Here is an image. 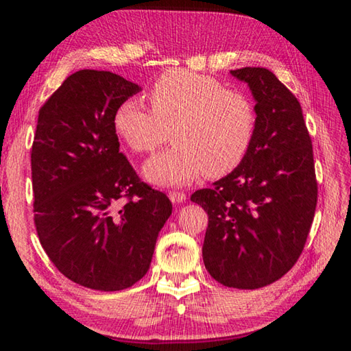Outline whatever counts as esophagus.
Listing matches in <instances>:
<instances>
[{
	"mask_svg": "<svg viewBox=\"0 0 351 351\" xmlns=\"http://www.w3.org/2000/svg\"><path fill=\"white\" fill-rule=\"evenodd\" d=\"M169 198H170L171 203L180 204V203H182L184 199H186V193L181 192V190H170Z\"/></svg>",
	"mask_w": 351,
	"mask_h": 351,
	"instance_id": "obj_1",
	"label": "esophagus"
}]
</instances>
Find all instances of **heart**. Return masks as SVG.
Wrapping results in <instances>:
<instances>
[{"instance_id":"b5f03b06","label":"heart","mask_w":351,"mask_h":351,"mask_svg":"<svg viewBox=\"0 0 351 351\" xmlns=\"http://www.w3.org/2000/svg\"><path fill=\"white\" fill-rule=\"evenodd\" d=\"M152 110L128 99L112 117L116 133L136 153L176 144L148 159L144 175L159 186H180L207 173L219 178L243 162L254 141L257 112L245 93L217 77L171 69L148 91Z\"/></svg>"}]
</instances>
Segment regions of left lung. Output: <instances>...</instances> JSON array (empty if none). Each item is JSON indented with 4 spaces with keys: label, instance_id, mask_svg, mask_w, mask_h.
<instances>
[{
    "label": "left lung",
    "instance_id": "left-lung-1",
    "mask_svg": "<svg viewBox=\"0 0 351 351\" xmlns=\"http://www.w3.org/2000/svg\"><path fill=\"white\" fill-rule=\"evenodd\" d=\"M255 99L257 127L243 162L190 199L209 215L203 260L218 283L257 289L299 260L317 204L311 136L299 100L265 68L230 71Z\"/></svg>",
    "mask_w": 351,
    "mask_h": 351
}]
</instances>
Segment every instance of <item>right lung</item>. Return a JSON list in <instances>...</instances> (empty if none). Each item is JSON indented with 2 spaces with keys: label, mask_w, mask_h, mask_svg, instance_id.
Listing matches in <instances>:
<instances>
[{
  "label": "right lung",
  "mask_w": 351,
  "mask_h": 351,
  "mask_svg": "<svg viewBox=\"0 0 351 351\" xmlns=\"http://www.w3.org/2000/svg\"><path fill=\"white\" fill-rule=\"evenodd\" d=\"M136 93L110 71H77L40 108L34 136L38 240L64 277L97 291L125 289L147 274L171 213L167 195L119 152L112 117Z\"/></svg>",
  "instance_id": "right-lung-1"
}]
</instances>
